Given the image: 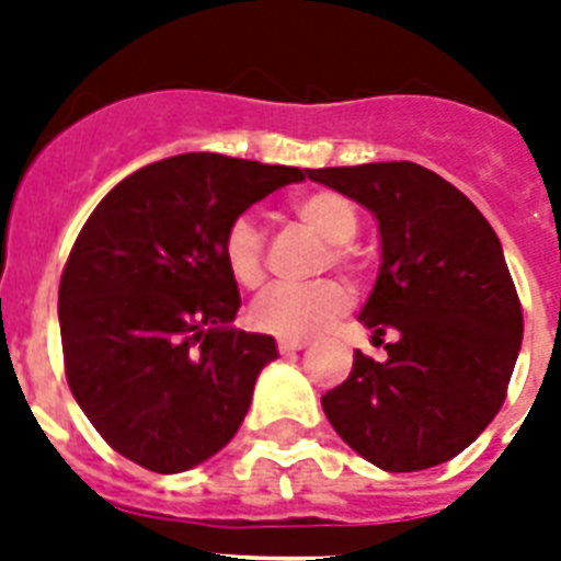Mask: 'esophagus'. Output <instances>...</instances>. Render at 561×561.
<instances>
[{
  "instance_id": "1",
  "label": "esophagus",
  "mask_w": 561,
  "mask_h": 561,
  "mask_svg": "<svg viewBox=\"0 0 561 561\" xmlns=\"http://www.w3.org/2000/svg\"><path fill=\"white\" fill-rule=\"evenodd\" d=\"M276 346H279V352H299V350H306L308 341L306 337H279Z\"/></svg>"
}]
</instances>
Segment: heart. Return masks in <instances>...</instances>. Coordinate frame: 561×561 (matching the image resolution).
<instances>
[{"label":"heart","instance_id":"b5f03b06","mask_svg":"<svg viewBox=\"0 0 561 561\" xmlns=\"http://www.w3.org/2000/svg\"><path fill=\"white\" fill-rule=\"evenodd\" d=\"M297 220L314 236L329 241V259L334 267L358 271V250L352 238L358 236L360 218L355 203L332 188L299 194L290 203ZM220 259L224 267L241 288H259L264 279V232L250 215L229 220L220 238ZM352 306L350 288L337 279L317 282V285H273L250 306V325L259 332L279 334V337H308L346 314Z\"/></svg>","mask_w":561,"mask_h":561}]
</instances>
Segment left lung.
<instances>
[{
  "instance_id": "1",
  "label": "left lung",
  "mask_w": 561,
  "mask_h": 561,
  "mask_svg": "<svg viewBox=\"0 0 561 561\" xmlns=\"http://www.w3.org/2000/svg\"><path fill=\"white\" fill-rule=\"evenodd\" d=\"M367 206L381 267L360 311L387 360L355 352L323 396L332 427L383 471H422L469 448L495 419L518 360L522 302L495 229L478 206L416 162L308 171Z\"/></svg>"
}]
</instances>
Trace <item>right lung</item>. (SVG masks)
<instances>
[{"instance_id":"obj_1","label":"right lung","mask_w":561,"mask_h":561,"mask_svg":"<svg viewBox=\"0 0 561 561\" xmlns=\"http://www.w3.org/2000/svg\"><path fill=\"white\" fill-rule=\"evenodd\" d=\"M308 169L180 153L95 206L60 276L66 381L95 431L157 474L209 460L236 436L255 378L279 352L232 329L241 297L220 238Z\"/></svg>"}]
</instances>
